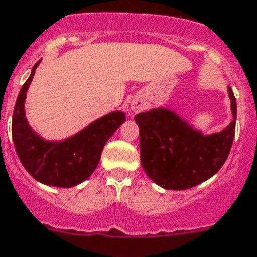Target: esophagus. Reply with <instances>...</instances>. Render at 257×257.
Masks as SVG:
<instances>
[{
  "label": "esophagus",
  "mask_w": 257,
  "mask_h": 257,
  "mask_svg": "<svg viewBox=\"0 0 257 257\" xmlns=\"http://www.w3.org/2000/svg\"><path fill=\"white\" fill-rule=\"evenodd\" d=\"M144 108H145V104L141 100H133L132 104H131V109H132L135 113L140 112V110H143Z\"/></svg>",
  "instance_id": "obj_1"
}]
</instances>
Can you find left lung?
<instances>
[{
    "label": "left lung",
    "instance_id": "left-lung-1",
    "mask_svg": "<svg viewBox=\"0 0 257 257\" xmlns=\"http://www.w3.org/2000/svg\"><path fill=\"white\" fill-rule=\"evenodd\" d=\"M233 120L221 132L203 135L175 112L152 109L135 116L140 129L141 165L157 185L188 189L211 179L227 160L236 125V100L228 86Z\"/></svg>",
    "mask_w": 257,
    "mask_h": 257
}]
</instances>
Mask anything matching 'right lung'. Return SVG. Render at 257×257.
Listing matches in <instances>:
<instances>
[{"label":"right lung","instance_id":"1","mask_svg":"<svg viewBox=\"0 0 257 257\" xmlns=\"http://www.w3.org/2000/svg\"><path fill=\"white\" fill-rule=\"evenodd\" d=\"M38 64L33 66L16 101L12 120L14 148L24 168L37 181L52 187H74L96 169L104 145L124 124L125 113H109L65 140L46 141L30 128L25 117L26 92Z\"/></svg>","mask_w":257,"mask_h":257}]
</instances>
